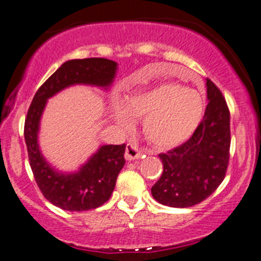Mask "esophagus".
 Here are the masks:
<instances>
[{
    "mask_svg": "<svg viewBox=\"0 0 261 261\" xmlns=\"http://www.w3.org/2000/svg\"><path fill=\"white\" fill-rule=\"evenodd\" d=\"M142 156V152L136 147L135 145L133 144H127L126 146V151H125V159L127 161H134V160L140 159Z\"/></svg>",
    "mask_w": 261,
    "mask_h": 261,
    "instance_id": "obj_1",
    "label": "esophagus"
}]
</instances>
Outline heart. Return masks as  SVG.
Wrapping results in <instances>:
<instances>
[{
    "mask_svg": "<svg viewBox=\"0 0 261 261\" xmlns=\"http://www.w3.org/2000/svg\"><path fill=\"white\" fill-rule=\"evenodd\" d=\"M114 117L128 128L135 117H144V134L159 148H173L191 139L204 114V100L197 90L165 82L135 93L113 107Z\"/></svg>",
    "mask_w": 261,
    "mask_h": 261,
    "instance_id": "obj_1",
    "label": "heart"
}]
</instances>
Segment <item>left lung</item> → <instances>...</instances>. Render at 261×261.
Listing matches in <instances>:
<instances>
[{
	"mask_svg": "<svg viewBox=\"0 0 261 261\" xmlns=\"http://www.w3.org/2000/svg\"><path fill=\"white\" fill-rule=\"evenodd\" d=\"M208 105L196 133L178 147L160 153L163 172L151 188L163 205L187 208L211 196L229 163L230 114L219 88L207 78Z\"/></svg>",
	"mask_w": 261,
	"mask_h": 261,
	"instance_id": "obj_1",
	"label": "left lung"
}]
</instances>
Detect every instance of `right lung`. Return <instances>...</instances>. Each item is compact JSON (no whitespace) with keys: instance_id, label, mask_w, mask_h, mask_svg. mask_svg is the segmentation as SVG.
<instances>
[{"instance_id":"1","label":"right lung","mask_w":261,"mask_h":261,"mask_svg":"<svg viewBox=\"0 0 261 261\" xmlns=\"http://www.w3.org/2000/svg\"><path fill=\"white\" fill-rule=\"evenodd\" d=\"M117 64L107 58L73 59L62 64L37 90L24 121L28 159L39 190L51 204L64 211L95 210L108 202L117 174L125 165L126 145H105L75 173H59L39 151L37 135L47 99L74 84L107 88L115 78Z\"/></svg>"}]
</instances>
